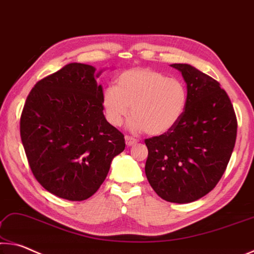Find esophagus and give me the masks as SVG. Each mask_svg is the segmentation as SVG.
Masks as SVG:
<instances>
[{"mask_svg": "<svg viewBox=\"0 0 254 254\" xmlns=\"http://www.w3.org/2000/svg\"><path fill=\"white\" fill-rule=\"evenodd\" d=\"M125 140H126L127 146H132V145H135L137 144V142H138V139H136L134 137H130V136L125 137Z\"/></svg>", "mask_w": 254, "mask_h": 254, "instance_id": "1", "label": "esophagus"}]
</instances>
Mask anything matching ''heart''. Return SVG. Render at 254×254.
<instances>
[{"label": "heart", "mask_w": 254, "mask_h": 254, "mask_svg": "<svg viewBox=\"0 0 254 254\" xmlns=\"http://www.w3.org/2000/svg\"><path fill=\"white\" fill-rule=\"evenodd\" d=\"M187 101L184 83L149 68L125 70L116 78V85L102 93L103 110L112 126H122L131 114L130 129H144L151 136L171 131L184 116Z\"/></svg>", "instance_id": "heart-1"}]
</instances>
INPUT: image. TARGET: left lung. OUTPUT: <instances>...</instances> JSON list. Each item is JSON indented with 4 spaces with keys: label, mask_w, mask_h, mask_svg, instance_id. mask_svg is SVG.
Returning <instances> with one entry per match:
<instances>
[{
    "label": "left lung",
    "mask_w": 254,
    "mask_h": 254,
    "mask_svg": "<svg viewBox=\"0 0 254 254\" xmlns=\"http://www.w3.org/2000/svg\"><path fill=\"white\" fill-rule=\"evenodd\" d=\"M187 83L184 116L168 134L145 139L149 185L170 202L198 200L225 172L235 145L238 120L225 90L189 64H172Z\"/></svg>",
    "instance_id": "8db88e82"
}]
</instances>
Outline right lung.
<instances>
[{
	"label": "right lung",
	"mask_w": 254,
	"mask_h": 254,
	"mask_svg": "<svg viewBox=\"0 0 254 254\" xmlns=\"http://www.w3.org/2000/svg\"><path fill=\"white\" fill-rule=\"evenodd\" d=\"M100 73L91 65L70 63L44 77L29 93L20 118L33 176L67 200H85L97 192L126 145L103 115L102 86L95 80Z\"/></svg>",
	"instance_id": "1"
}]
</instances>
